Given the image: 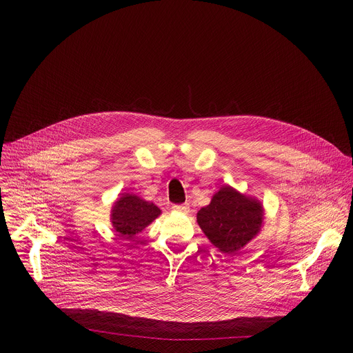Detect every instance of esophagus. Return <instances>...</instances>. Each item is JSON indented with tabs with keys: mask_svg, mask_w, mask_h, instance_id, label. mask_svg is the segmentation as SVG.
<instances>
[{
	"mask_svg": "<svg viewBox=\"0 0 353 353\" xmlns=\"http://www.w3.org/2000/svg\"><path fill=\"white\" fill-rule=\"evenodd\" d=\"M173 211H176V212H183V214H187V212L190 211V205H188V204L173 205Z\"/></svg>",
	"mask_w": 353,
	"mask_h": 353,
	"instance_id": "esophagus-1",
	"label": "esophagus"
}]
</instances>
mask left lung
I'll return each instance as SVG.
<instances>
[{"label": "left lung", "mask_w": 353, "mask_h": 353, "mask_svg": "<svg viewBox=\"0 0 353 353\" xmlns=\"http://www.w3.org/2000/svg\"><path fill=\"white\" fill-rule=\"evenodd\" d=\"M196 222L222 253L234 254L260 232L263 207L259 201L223 187L210 205L198 211Z\"/></svg>", "instance_id": "left-lung-1"}]
</instances>
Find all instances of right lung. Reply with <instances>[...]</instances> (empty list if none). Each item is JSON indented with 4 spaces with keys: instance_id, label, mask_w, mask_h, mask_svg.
Returning <instances> with one entry per match:
<instances>
[{
    "instance_id": "obj_1",
    "label": "right lung",
    "mask_w": 353,
    "mask_h": 353,
    "mask_svg": "<svg viewBox=\"0 0 353 353\" xmlns=\"http://www.w3.org/2000/svg\"><path fill=\"white\" fill-rule=\"evenodd\" d=\"M161 215V210L148 201L132 194H124L112 211V223L116 232L124 240H131L155 218Z\"/></svg>"
}]
</instances>
